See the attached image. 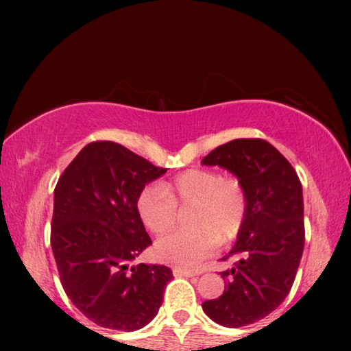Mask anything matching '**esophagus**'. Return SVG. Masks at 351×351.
Wrapping results in <instances>:
<instances>
[{"instance_id":"obj_1","label":"esophagus","mask_w":351,"mask_h":351,"mask_svg":"<svg viewBox=\"0 0 351 351\" xmlns=\"http://www.w3.org/2000/svg\"><path fill=\"white\" fill-rule=\"evenodd\" d=\"M172 273H174V276H186V278L196 276L195 271L185 270V268H174V270H172Z\"/></svg>"}]
</instances>
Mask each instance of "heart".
Segmentation results:
<instances>
[{
	"instance_id": "b5f03b06",
	"label": "heart",
	"mask_w": 351,
	"mask_h": 351,
	"mask_svg": "<svg viewBox=\"0 0 351 351\" xmlns=\"http://www.w3.org/2000/svg\"><path fill=\"white\" fill-rule=\"evenodd\" d=\"M193 206L189 223L155 243L158 261L193 268L215 251L219 243L233 241L247 215V193L238 177L213 169H190L162 185H148L137 198V213L152 233L174 227L177 208Z\"/></svg>"
}]
</instances>
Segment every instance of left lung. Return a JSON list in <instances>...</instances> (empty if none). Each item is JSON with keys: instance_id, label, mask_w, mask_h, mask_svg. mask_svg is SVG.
Wrapping results in <instances>:
<instances>
[{"instance_id": "8db88e82", "label": "left lung", "mask_w": 351, "mask_h": 351, "mask_svg": "<svg viewBox=\"0 0 351 351\" xmlns=\"http://www.w3.org/2000/svg\"><path fill=\"white\" fill-rule=\"evenodd\" d=\"M201 162L230 171L247 193L246 220L223 257L237 258L222 271L227 286L219 299L203 302L215 323L241 328L276 310L294 285L305 243L302 184L291 162L262 138L227 142Z\"/></svg>"}]
</instances>
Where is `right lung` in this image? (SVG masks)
I'll use <instances>...</instances> for the list:
<instances>
[{
    "instance_id": "add662e5",
    "label": "right lung",
    "mask_w": 351,
    "mask_h": 351,
    "mask_svg": "<svg viewBox=\"0 0 351 351\" xmlns=\"http://www.w3.org/2000/svg\"><path fill=\"white\" fill-rule=\"evenodd\" d=\"M165 172L102 141L88 143L57 182L51 246L60 282L76 308L102 328L142 329L162 304L171 268L131 262L152 244L137 198Z\"/></svg>"
}]
</instances>
